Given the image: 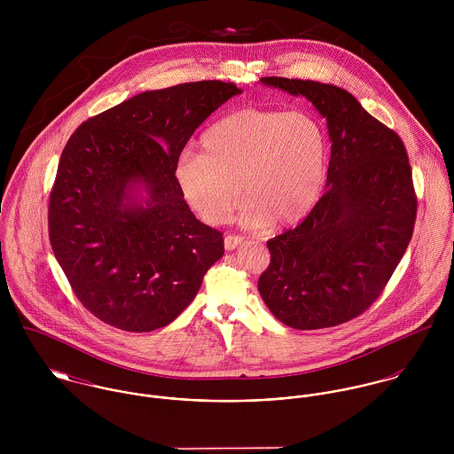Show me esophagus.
Segmentation results:
<instances>
[{"label":"esophagus","mask_w":454,"mask_h":454,"mask_svg":"<svg viewBox=\"0 0 454 454\" xmlns=\"http://www.w3.org/2000/svg\"><path fill=\"white\" fill-rule=\"evenodd\" d=\"M243 243V238L241 236H225V239H223V245H225V250H236L239 245Z\"/></svg>","instance_id":"esophagus-1"}]
</instances>
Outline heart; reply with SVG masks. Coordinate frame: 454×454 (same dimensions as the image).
<instances>
[{"label": "heart", "mask_w": 454, "mask_h": 454, "mask_svg": "<svg viewBox=\"0 0 454 454\" xmlns=\"http://www.w3.org/2000/svg\"><path fill=\"white\" fill-rule=\"evenodd\" d=\"M199 145L202 153L187 150L176 159L175 182L207 225L225 223L243 191L247 225L288 229L313 211L324 191L330 143L308 110L247 106L213 122Z\"/></svg>", "instance_id": "heart-1"}]
</instances>
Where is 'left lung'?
<instances>
[{
  "label": "left lung",
  "mask_w": 454,
  "mask_h": 454,
  "mask_svg": "<svg viewBox=\"0 0 454 454\" xmlns=\"http://www.w3.org/2000/svg\"><path fill=\"white\" fill-rule=\"evenodd\" d=\"M309 99L326 119V192L299 223L267 241L259 292L281 322L317 330L349 322L381 295L412 238L418 199L400 136L344 89L263 76Z\"/></svg>",
  "instance_id": "8db88e82"
}]
</instances>
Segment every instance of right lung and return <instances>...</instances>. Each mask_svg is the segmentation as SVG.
I'll use <instances>...</instances> for the list:
<instances>
[{
	"mask_svg": "<svg viewBox=\"0 0 454 454\" xmlns=\"http://www.w3.org/2000/svg\"><path fill=\"white\" fill-rule=\"evenodd\" d=\"M236 94L220 80L146 90L67 139L49 197V238L74 295L101 322L128 332L171 324L222 259L223 234L195 218L175 162Z\"/></svg>",
	"mask_w": 454,
	"mask_h": 454,
	"instance_id": "add662e5",
	"label": "right lung"
}]
</instances>
